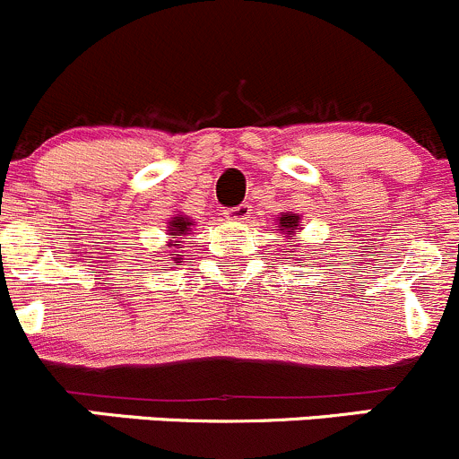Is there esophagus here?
Wrapping results in <instances>:
<instances>
[{
    "instance_id": "1",
    "label": "esophagus",
    "mask_w": 459,
    "mask_h": 459,
    "mask_svg": "<svg viewBox=\"0 0 459 459\" xmlns=\"http://www.w3.org/2000/svg\"><path fill=\"white\" fill-rule=\"evenodd\" d=\"M249 214H252V210H249V205L231 207V210L225 212V216H228V221H234V223H245V221H249Z\"/></svg>"
}]
</instances>
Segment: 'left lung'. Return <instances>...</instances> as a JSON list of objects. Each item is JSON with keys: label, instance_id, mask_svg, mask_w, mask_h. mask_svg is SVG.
I'll return each mask as SVG.
<instances>
[{"label": "left lung", "instance_id": "left-lung-1", "mask_svg": "<svg viewBox=\"0 0 459 459\" xmlns=\"http://www.w3.org/2000/svg\"><path fill=\"white\" fill-rule=\"evenodd\" d=\"M276 223H279L281 234L288 236V234H294V231L301 230L299 228V225H301V216L294 214V212H281V216H276ZM306 258H307V254H306Z\"/></svg>", "mask_w": 459, "mask_h": 459}]
</instances>
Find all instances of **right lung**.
Instances as JSON below:
<instances>
[{
  "label": "right lung",
  "mask_w": 459,
  "mask_h": 459,
  "mask_svg": "<svg viewBox=\"0 0 459 459\" xmlns=\"http://www.w3.org/2000/svg\"><path fill=\"white\" fill-rule=\"evenodd\" d=\"M194 221L185 214H174L169 221H167V247H178L183 243L185 236L192 231ZM169 258L174 263H183V254H169Z\"/></svg>",
  "instance_id": "add662e5"
}]
</instances>
